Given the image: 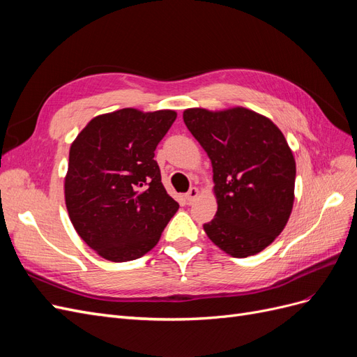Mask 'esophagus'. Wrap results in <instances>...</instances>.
<instances>
[{
	"instance_id": "1",
	"label": "esophagus",
	"mask_w": 357,
	"mask_h": 357,
	"mask_svg": "<svg viewBox=\"0 0 357 357\" xmlns=\"http://www.w3.org/2000/svg\"><path fill=\"white\" fill-rule=\"evenodd\" d=\"M199 195V189L198 188H190V190L186 193V199L189 204H192L193 201H195Z\"/></svg>"
}]
</instances>
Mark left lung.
<instances>
[{
    "mask_svg": "<svg viewBox=\"0 0 357 357\" xmlns=\"http://www.w3.org/2000/svg\"><path fill=\"white\" fill-rule=\"evenodd\" d=\"M183 121L213 167L218 213L205 234L232 257L262 252L284 229L295 201L296 164L283 132L244 107L188 109Z\"/></svg>",
    "mask_w": 357,
    "mask_h": 357,
    "instance_id": "obj_1",
    "label": "left lung"
}]
</instances>
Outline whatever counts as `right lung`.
Masks as SVG:
<instances>
[{"label": "right lung", "instance_id": "right-lung-1", "mask_svg": "<svg viewBox=\"0 0 357 357\" xmlns=\"http://www.w3.org/2000/svg\"><path fill=\"white\" fill-rule=\"evenodd\" d=\"M177 113L122 109L93 117L70 147L66 205L75 232L112 262L144 256L178 210L155 150Z\"/></svg>", "mask_w": 357, "mask_h": 357}]
</instances>
